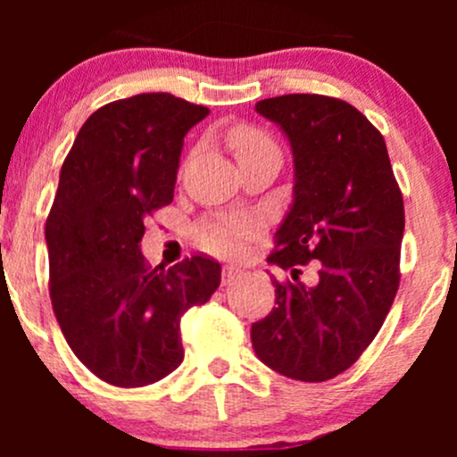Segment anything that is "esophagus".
I'll return each instance as SVG.
<instances>
[{
	"mask_svg": "<svg viewBox=\"0 0 457 457\" xmlns=\"http://www.w3.org/2000/svg\"><path fill=\"white\" fill-rule=\"evenodd\" d=\"M240 275H243V272H240V269H236V266H223V286L234 283Z\"/></svg>",
	"mask_w": 457,
	"mask_h": 457,
	"instance_id": "1",
	"label": "esophagus"
}]
</instances>
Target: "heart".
I'll use <instances>...</instances> for the list:
<instances>
[{
    "label": "heart",
    "instance_id": "heart-1",
    "mask_svg": "<svg viewBox=\"0 0 457 457\" xmlns=\"http://www.w3.org/2000/svg\"><path fill=\"white\" fill-rule=\"evenodd\" d=\"M229 144L236 152V159L262 154V152H279L264 130L255 127H236L229 133ZM258 232V223L240 217H211L195 228V243L204 251L219 255H234L243 251L246 240Z\"/></svg>",
    "mask_w": 457,
    "mask_h": 457
}]
</instances>
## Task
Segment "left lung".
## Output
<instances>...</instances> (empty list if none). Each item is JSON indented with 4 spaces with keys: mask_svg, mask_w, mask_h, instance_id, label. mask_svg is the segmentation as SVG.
<instances>
[{
    "mask_svg": "<svg viewBox=\"0 0 457 457\" xmlns=\"http://www.w3.org/2000/svg\"><path fill=\"white\" fill-rule=\"evenodd\" d=\"M295 154V202L275 234L272 312L251 327L262 363L324 382L374 342L400 287L403 199L380 130L350 103L286 94L255 104ZM307 263L317 279H297Z\"/></svg>",
    "mask_w": 457,
    "mask_h": 457,
    "instance_id": "1",
    "label": "left lung"
}]
</instances>
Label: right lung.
Returning a JSON list of instances; mask_svg holds the SVG:
<instances>
[{"label": "right lung", "instance_id": "right-lung-1", "mask_svg": "<svg viewBox=\"0 0 457 457\" xmlns=\"http://www.w3.org/2000/svg\"><path fill=\"white\" fill-rule=\"evenodd\" d=\"M208 113L167 92L107 103L62 165L45 225L51 305L77 359L113 386L171 374L185 359L182 316L221 283L211 258L165 270L139 251L145 219L174 199L185 135Z\"/></svg>", "mask_w": 457, "mask_h": 457}]
</instances>
